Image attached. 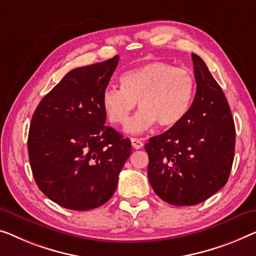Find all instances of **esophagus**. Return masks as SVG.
I'll return each mask as SVG.
<instances>
[{"label": "esophagus", "mask_w": 256, "mask_h": 256, "mask_svg": "<svg viewBox=\"0 0 256 256\" xmlns=\"http://www.w3.org/2000/svg\"><path fill=\"white\" fill-rule=\"evenodd\" d=\"M131 144H132V147L134 148V150H140V148H142V146H144L142 141H141L140 139H136V138H131Z\"/></svg>", "instance_id": "1"}]
</instances>
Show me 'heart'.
Here are the masks:
<instances>
[{
    "mask_svg": "<svg viewBox=\"0 0 256 256\" xmlns=\"http://www.w3.org/2000/svg\"><path fill=\"white\" fill-rule=\"evenodd\" d=\"M122 88L108 86L102 94V108L110 123L125 125L138 102L140 112L128 122L126 131L139 134L158 123L171 128L188 112L196 94V79L188 70L155 60L126 71Z\"/></svg>",
    "mask_w": 256,
    "mask_h": 256,
    "instance_id": "heart-1",
    "label": "heart"
}]
</instances>
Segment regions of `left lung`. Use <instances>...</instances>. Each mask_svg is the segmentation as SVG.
Returning <instances> with one entry per match:
<instances>
[{
  "mask_svg": "<svg viewBox=\"0 0 256 256\" xmlns=\"http://www.w3.org/2000/svg\"><path fill=\"white\" fill-rule=\"evenodd\" d=\"M196 93L176 126L152 136L148 179L162 200L194 206L226 185L234 158V117L220 86L199 56L192 54Z\"/></svg>",
  "mask_w": 256,
  "mask_h": 256,
  "instance_id": "8db88e82",
  "label": "left lung"
}]
</instances>
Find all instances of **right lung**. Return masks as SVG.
Returning a JSON list of instances; mask_svg holds the SVG:
<instances>
[{
	"instance_id": "right-lung-1",
	"label": "right lung",
	"mask_w": 256,
	"mask_h": 256,
	"mask_svg": "<svg viewBox=\"0 0 256 256\" xmlns=\"http://www.w3.org/2000/svg\"><path fill=\"white\" fill-rule=\"evenodd\" d=\"M120 57L77 68L40 101L28 139L34 180L60 207L90 210L115 193L131 141L104 126L102 94Z\"/></svg>"
}]
</instances>
